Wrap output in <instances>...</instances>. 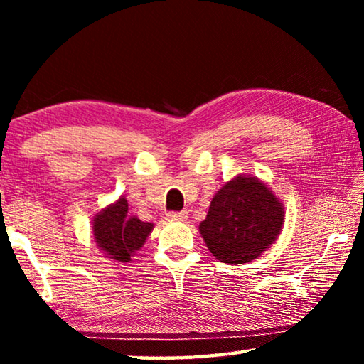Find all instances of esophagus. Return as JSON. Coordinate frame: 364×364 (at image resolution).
I'll return each mask as SVG.
<instances>
[{"label": "esophagus", "instance_id": "obj_1", "mask_svg": "<svg viewBox=\"0 0 364 364\" xmlns=\"http://www.w3.org/2000/svg\"><path fill=\"white\" fill-rule=\"evenodd\" d=\"M168 218L170 220H175V221H184L188 218V212L183 210V212H170L168 213Z\"/></svg>", "mask_w": 364, "mask_h": 364}]
</instances>
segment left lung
<instances>
[{
  "label": "left lung",
  "mask_w": 364,
  "mask_h": 364,
  "mask_svg": "<svg viewBox=\"0 0 364 364\" xmlns=\"http://www.w3.org/2000/svg\"><path fill=\"white\" fill-rule=\"evenodd\" d=\"M284 204L268 183L239 173L215 193L199 232L221 263L254 262L279 237Z\"/></svg>",
  "instance_id": "left-lung-1"
}]
</instances>
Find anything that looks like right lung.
<instances>
[{
    "label": "right lung",
    "mask_w": 364,
    "mask_h": 364,
    "mask_svg": "<svg viewBox=\"0 0 364 364\" xmlns=\"http://www.w3.org/2000/svg\"><path fill=\"white\" fill-rule=\"evenodd\" d=\"M152 230L154 223L141 221L136 215H128L125 196L101 208L91 220L96 247L107 260L120 264L132 262L136 252L143 249Z\"/></svg>",
    "instance_id": "add662e5"
}]
</instances>
